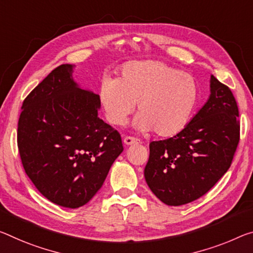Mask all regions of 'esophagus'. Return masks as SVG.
I'll use <instances>...</instances> for the list:
<instances>
[{"instance_id":"34e87169","label":"esophagus","mask_w":253,"mask_h":253,"mask_svg":"<svg viewBox=\"0 0 253 253\" xmlns=\"http://www.w3.org/2000/svg\"><path fill=\"white\" fill-rule=\"evenodd\" d=\"M124 144H125L126 146H131V145H136V144H139V141L134 137H129V136H127V137L124 138Z\"/></svg>"}]
</instances>
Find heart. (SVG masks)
<instances>
[{
    "label": "heart",
    "instance_id": "heart-1",
    "mask_svg": "<svg viewBox=\"0 0 253 253\" xmlns=\"http://www.w3.org/2000/svg\"><path fill=\"white\" fill-rule=\"evenodd\" d=\"M98 99L111 125H125L137 105L136 129L173 137L189 124L199 89L190 74L169 64L141 61L124 66L117 80H103Z\"/></svg>",
    "mask_w": 253,
    "mask_h": 253
}]
</instances>
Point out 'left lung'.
<instances>
[{"mask_svg": "<svg viewBox=\"0 0 253 253\" xmlns=\"http://www.w3.org/2000/svg\"><path fill=\"white\" fill-rule=\"evenodd\" d=\"M211 94L173 137L150 143L144 170L147 186L162 203L180 206L206 194L226 173L240 139L234 95L214 75Z\"/></svg>", "mask_w": 253, "mask_h": 253, "instance_id": "1", "label": "left lung"}]
</instances>
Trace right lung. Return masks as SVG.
I'll return each instance as SVG.
<instances>
[{"instance_id": "obj_1", "label": "right lung", "mask_w": 253, "mask_h": 253, "mask_svg": "<svg viewBox=\"0 0 253 253\" xmlns=\"http://www.w3.org/2000/svg\"><path fill=\"white\" fill-rule=\"evenodd\" d=\"M74 65L56 67L21 107L18 147L40 194L66 208L85 205L124 151L116 129L98 117V94L73 79Z\"/></svg>"}]
</instances>
